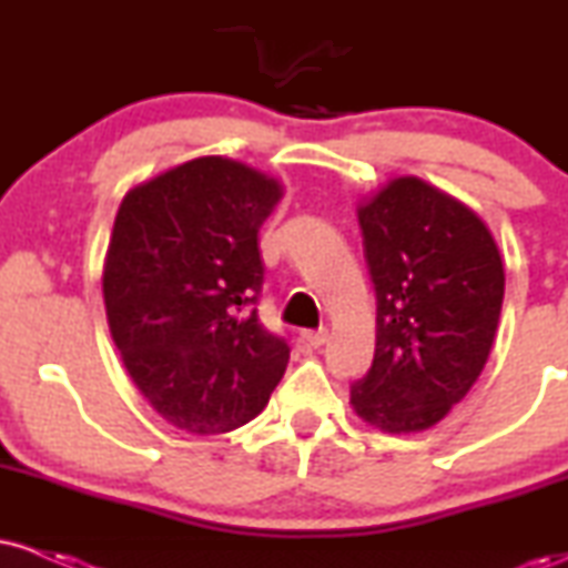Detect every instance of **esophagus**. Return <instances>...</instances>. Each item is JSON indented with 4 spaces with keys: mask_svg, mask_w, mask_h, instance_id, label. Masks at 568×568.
Returning a JSON list of instances; mask_svg holds the SVG:
<instances>
[{
    "mask_svg": "<svg viewBox=\"0 0 568 568\" xmlns=\"http://www.w3.org/2000/svg\"><path fill=\"white\" fill-rule=\"evenodd\" d=\"M302 342L306 347H323L325 342H328V331L325 328H317V331H302Z\"/></svg>",
    "mask_w": 568,
    "mask_h": 568,
    "instance_id": "obj_1",
    "label": "esophagus"
}]
</instances>
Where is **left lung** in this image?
Masks as SVG:
<instances>
[{"mask_svg":"<svg viewBox=\"0 0 568 568\" xmlns=\"http://www.w3.org/2000/svg\"><path fill=\"white\" fill-rule=\"evenodd\" d=\"M357 219L376 293V349L349 403L384 433H419L484 371L505 270L484 221L414 175L389 181Z\"/></svg>","mask_w":568,"mask_h":568,"instance_id":"obj_1","label":"left lung"}]
</instances>
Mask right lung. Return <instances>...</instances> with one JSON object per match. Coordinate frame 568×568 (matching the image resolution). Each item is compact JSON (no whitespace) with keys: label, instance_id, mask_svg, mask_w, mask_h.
I'll use <instances>...</instances> for the list:
<instances>
[{"label":"right lung","instance_id":"add662e5","mask_svg":"<svg viewBox=\"0 0 568 568\" xmlns=\"http://www.w3.org/2000/svg\"><path fill=\"white\" fill-rule=\"evenodd\" d=\"M275 179L200 158L130 189L103 264L109 328L130 379L165 422L219 435L258 416L291 347L258 321V230Z\"/></svg>","mask_w":568,"mask_h":568}]
</instances>
